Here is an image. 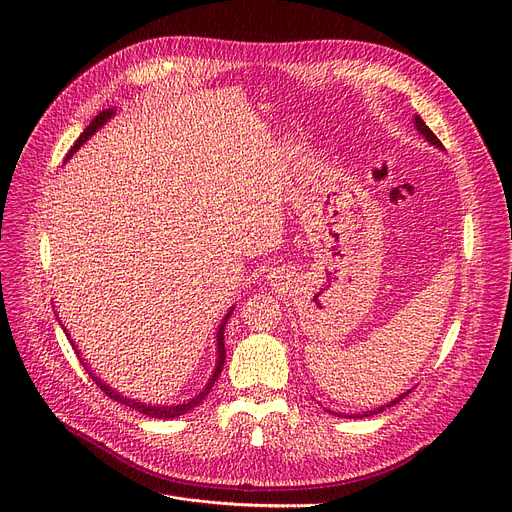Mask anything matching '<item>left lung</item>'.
<instances>
[{"instance_id": "8db88e82", "label": "left lung", "mask_w": 512, "mask_h": 512, "mask_svg": "<svg viewBox=\"0 0 512 512\" xmlns=\"http://www.w3.org/2000/svg\"><path fill=\"white\" fill-rule=\"evenodd\" d=\"M413 124H415V128H417V132L421 134V137L429 143V145H434V147H438V149H442L444 151V147H442V143H440V139L436 137V134L429 130V126L419 118V116H415L413 118ZM407 394H411V390H407V392H402V394H398L394 400H390L388 405H384V407H380V409H373V411H363V413H355V415H342V413H334V415H338V417H348V419H365V417H371V415H378V413H382V411H386L388 407H394L396 402H400L402 398H405Z\"/></svg>"}]
</instances>
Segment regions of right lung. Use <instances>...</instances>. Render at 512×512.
<instances>
[{
  "instance_id": "obj_1",
  "label": "right lung",
  "mask_w": 512,
  "mask_h": 512,
  "mask_svg": "<svg viewBox=\"0 0 512 512\" xmlns=\"http://www.w3.org/2000/svg\"><path fill=\"white\" fill-rule=\"evenodd\" d=\"M116 116V107H110V110H103V112H99L97 116H95V120L87 126V130L80 134L78 137V141L74 143V147L70 149V153L66 155V159H70L80 147H83L93 134L99 130V128H103L107 122H110L112 118ZM232 311H234V305L228 309V313L224 315V319L220 321V326H218V332H215V367H213V371H211V375H209V380H207V384L203 386V390L199 392V394H195L193 398H188V400H184V402H178V405H147V402H141V400H134V398H128V396H124L122 392H118L116 388H112L110 384H105L101 378H97V375L91 371V367H89V363L83 359V355H80V351H78V346L74 344V340L70 338V334H68V330L64 328V324L60 321V326H62V330H64V334L68 336V340H70V344H72V348H74V353L78 355V359H80V363H83L85 367H87V371H89V375L93 378V382L107 394L110 396L112 400H116V402H120V405H126V407H130V409H134L137 413H141V415H147V417H151V419H176V417H180V415H184V413H188V411H193L199 402H203V398L209 394V390H211V386L215 384V380H218V375L222 373V369H224V361H226V348H224V328H226V321L230 319V315H232Z\"/></svg>"
}]
</instances>
